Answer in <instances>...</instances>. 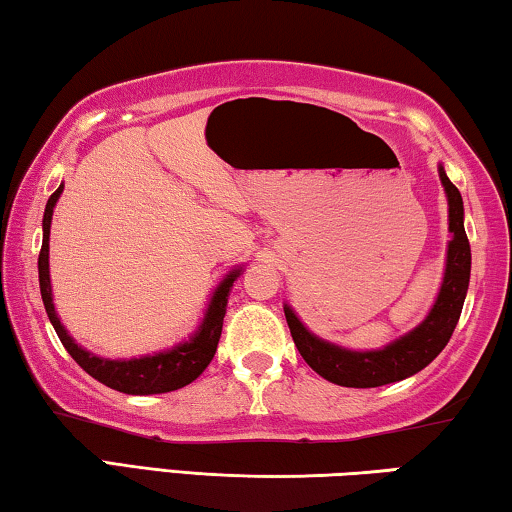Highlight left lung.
<instances>
[{"label":"left lung","mask_w":512,"mask_h":512,"mask_svg":"<svg viewBox=\"0 0 512 512\" xmlns=\"http://www.w3.org/2000/svg\"><path fill=\"white\" fill-rule=\"evenodd\" d=\"M439 177L448 195V220H451L448 230L453 232V239L448 243L444 285H441L432 312L418 329L395 340L393 345L379 349V352H349V349L335 347L315 338L299 322L292 308H285L294 345L317 375L333 381V384L349 388H375L393 384V381L416 375L418 370L432 363L441 349L448 345L469 289L471 248L467 232H464V207L460 190L446 177L444 167H439Z\"/></svg>","instance_id":"1"}]
</instances>
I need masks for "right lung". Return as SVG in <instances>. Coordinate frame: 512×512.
Returning <instances> with one entry per match:
<instances>
[{"mask_svg":"<svg viewBox=\"0 0 512 512\" xmlns=\"http://www.w3.org/2000/svg\"><path fill=\"white\" fill-rule=\"evenodd\" d=\"M61 190L59 186L55 193L50 195L48 204H45V216H43V246L41 253H38V282H41V296L45 312H48L52 326L59 335L61 345L66 347V352L73 356V361L80 365L82 370L91 375L94 379L101 381V384L114 388V391L128 393V395H151V393H167L183 388L190 381H195L202 375L204 368L211 363L213 354H216L220 331H223V317H225V305H227V294H230L232 282L239 276V269L232 271L220 287L213 294L209 303L207 315H204V322L200 331L195 333V338L190 342H183V345L170 349V352L156 354V356H144V358H131V361H108V358H98L94 354L85 352V349L78 347L73 342L71 335L66 333L64 326H61L59 317L55 315V305H52V289H50V271H48V253H50V220H52V209L59 200Z\"/></svg>","mask_w":512,"mask_h":512,"instance_id":"right-lung-1","label":"right lung"}]
</instances>
